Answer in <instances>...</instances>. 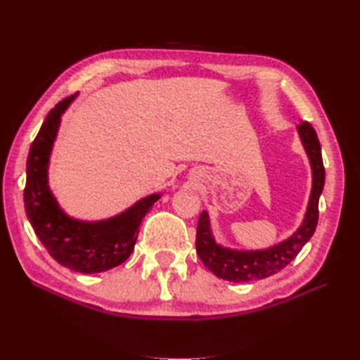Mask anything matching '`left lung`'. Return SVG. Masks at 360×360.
I'll return each mask as SVG.
<instances>
[{
	"label": "left lung",
	"mask_w": 360,
	"mask_h": 360,
	"mask_svg": "<svg viewBox=\"0 0 360 360\" xmlns=\"http://www.w3.org/2000/svg\"><path fill=\"white\" fill-rule=\"evenodd\" d=\"M302 144L307 150L312 168V189L307 214L299 230L287 240L263 250H234L214 242L210 231L209 214L202 212L197 226V252L204 266L217 276L231 282H249L264 279L278 274L297 257L319 222V200L324 186V165L320 141L314 127L303 122L297 124Z\"/></svg>",
	"instance_id": "8db88e82"
}]
</instances>
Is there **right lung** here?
<instances>
[{
	"mask_svg": "<svg viewBox=\"0 0 360 360\" xmlns=\"http://www.w3.org/2000/svg\"><path fill=\"white\" fill-rule=\"evenodd\" d=\"M76 94L63 99L49 111L32 141L27 159L24 204L32 230L58 264L81 274H99L130 257L141 221L160 195H150L126 212L99 222L76 221L60 209L48 186V163L61 114Z\"/></svg>",
	"mask_w": 360,
	"mask_h": 360,
	"instance_id": "obj_1",
	"label": "right lung"
}]
</instances>
